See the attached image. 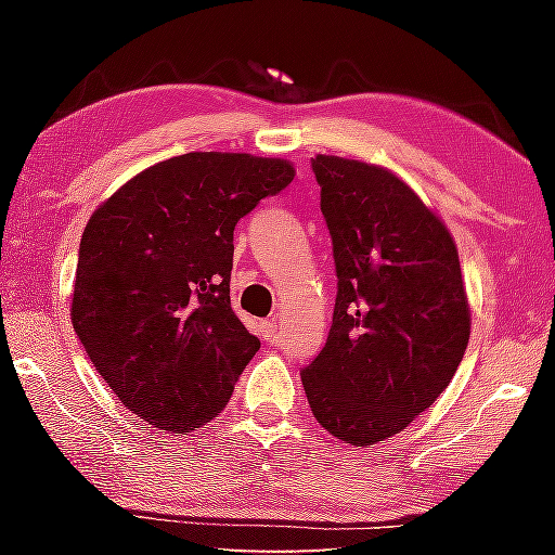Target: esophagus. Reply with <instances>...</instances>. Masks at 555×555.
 <instances>
[{"instance_id": "obj_1", "label": "esophagus", "mask_w": 555, "mask_h": 555, "mask_svg": "<svg viewBox=\"0 0 555 555\" xmlns=\"http://www.w3.org/2000/svg\"><path fill=\"white\" fill-rule=\"evenodd\" d=\"M274 333H276V323L271 321V318H267V321L259 323V335L264 337V340H271V337H274Z\"/></svg>"}]
</instances>
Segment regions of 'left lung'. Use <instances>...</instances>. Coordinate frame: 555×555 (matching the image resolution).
Listing matches in <instances>:
<instances>
[{
	"mask_svg": "<svg viewBox=\"0 0 555 555\" xmlns=\"http://www.w3.org/2000/svg\"><path fill=\"white\" fill-rule=\"evenodd\" d=\"M337 298L321 354L300 372L318 424L364 448L401 434L453 379L469 300L443 218L393 171L318 154Z\"/></svg>",
	"mask_w": 555,
	"mask_h": 555,
	"instance_id": "obj_1",
	"label": "left lung"
}]
</instances>
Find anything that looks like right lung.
<instances>
[{
	"label": "right lung",
	"mask_w": 555,
	"mask_h": 555,
	"mask_svg": "<svg viewBox=\"0 0 555 555\" xmlns=\"http://www.w3.org/2000/svg\"><path fill=\"white\" fill-rule=\"evenodd\" d=\"M294 176L286 158L191 152L90 215L70 321L102 379L154 428L191 434L220 416L259 350L230 306L232 232Z\"/></svg>",
	"instance_id": "1"
}]
</instances>
